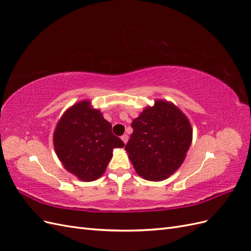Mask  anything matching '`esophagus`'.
Masks as SVG:
<instances>
[{
    "mask_svg": "<svg viewBox=\"0 0 251 251\" xmlns=\"http://www.w3.org/2000/svg\"><path fill=\"white\" fill-rule=\"evenodd\" d=\"M121 140H123V141H124V143L126 144V143L127 142V140H128V136H127L126 134L123 135V136H121Z\"/></svg>",
    "mask_w": 251,
    "mask_h": 251,
    "instance_id": "obj_1",
    "label": "esophagus"
}]
</instances>
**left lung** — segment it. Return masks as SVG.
<instances>
[{
	"label": "left lung",
	"mask_w": 251,
	"mask_h": 251,
	"mask_svg": "<svg viewBox=\"0 0 251 251\" xmlns=\"http://www.w3.org/2000/svg\"><path fill=\"white\" fill-rule=\"evenodd\" d=\"M126 151L134 169L149 181L169 178L183 163L193 140L185 114L168 100H155L132 123Z\"/></svg>",
	"instance_id": "8db88e82"
}]
</instances>
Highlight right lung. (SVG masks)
Instances as JSON below:
<instances>
[{
	"mask_svg": "<svg viewBox=\"0 0 251 251\" xmlns=\"http://www.w3.org/2000/svg\"><path fill=\"white\" fill-rule=\"evenodd\" d=\"M53 146L64 168L85 182L102 176L113 150L125 143L112 133V126L90 100L74 103L59 118L53 133Z\"/></svg>",
	"mask_w": 251,
	"mask_h": 251,
	"instance_id": "right-lung-1",
	"label": "right lung"
}]
</instances>
